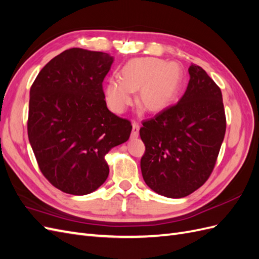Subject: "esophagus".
I'll return each instance as SVG.
<instances>
[{"instance_id":"34e87169","label":"esophagus","mask_w":259,"mask_h":259,"mask_svg":"<svg viewBox=\"0 0 259 259\" xmlns=\"http://www.w3.org/2000/svg\"><path fill=\"white\" fill-rule=\"evenodd\" d=\"M133 128H132V136L133 137H138L139 135V125L136 122H133Z\"/></svg>"}]
</instances>
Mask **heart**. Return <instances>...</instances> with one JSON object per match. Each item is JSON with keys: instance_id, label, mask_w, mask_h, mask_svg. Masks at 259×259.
Returning <instances> with one entry per match:
<instances>
[{"instance_id": "b5f03b06", "label": "heart", "mask_w": 259, "mask_h": 259, "mask_svg": "<svg viewBox=\"0 0 259 259\" xmlns=\"http://www.w3.org/2000/svg\"><path fill=\"white\" fill-rule=\"evenodd\" d=\"M120 81L110 79L105 85L109 108L122 113L133 103L132 94L138 91L137 104L143 110L158 113L174 103L183 83V70L176 62L154 57L134 58L123 66Z\"/></svg>"}]
</instances>
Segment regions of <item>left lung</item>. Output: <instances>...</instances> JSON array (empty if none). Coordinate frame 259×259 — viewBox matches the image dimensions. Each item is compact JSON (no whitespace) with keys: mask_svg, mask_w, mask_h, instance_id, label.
<instances>
[{"mask_svg":"<svg viewBox=\"0 0 259 259\" xmlns=\"http://www.w3.org/2000/svg\"><path fill=\"white\" fill-rule=\"evenodd\" d=\"M188 71L184 96L139 130L145 183L173 199L187 197L208 179L226 133L221 89L201 67L192 64Z\"/></svg>","mask_w":259,"mask_h":259,"instance_id":"obj_1","label":"left lung"}]
</instances>
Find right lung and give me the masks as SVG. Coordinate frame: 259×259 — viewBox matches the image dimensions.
<instances>
[{
    "label": "right lung",
    "instance_id": "right-lung-1",
    "mask_svg": "<svg viewBox=\"0 0 259 259\" xmlns=\"http://www.w3.org/2000/svg\"><path fill=\"white\" fill-rule=\"evenodd\" d=\"M107 53L70 49L41 70L30 89L28 137L42 174L62 192L89 194L109 175L105 155L127 142L131 122L109 111Z\"/></svg>",
    "mask_w": 259,
    "mask_h": 259
}]
</instances>
